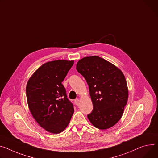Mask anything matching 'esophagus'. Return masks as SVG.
Returning a JSON list of instances; mask_svg holds the SVG:
<instances>
[{"label": "esophagus", "mask_w": 158, "mask_h": 158, "mask_svg": "<svg viewBox=\"0 0 158 158\" xmlns=\"http://www.w3.org/2000/svg\"><path fill=\"white\" fill-rule=\"evenodd\" d=\"M74 102H75L76 105H77V106H79V99H76V100H75Z\"/></svg>", "instance_id": "esophagus-1"}]
</instances>
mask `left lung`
Returning a JSON list of instances; mask_svg holds the SVG:
<instances>
[{
    "mask_svg": "<svg viewBox=\"0 0 158 158\" xmlns=\"http://www.w3.org/2000/svg\"><path fill=\"white\" fill-rule=\"evenodd\" d=\"M76 69L89 86L93 109L88 115V119L100 130L113 127L121 118L128 98L123 73L97 56L82 58L77 62Z\"/></svg>",
    "mask_w": 158,
    "mask_h": 158,
    "instance_id": "left-lung-1",
    "label": "left lung"
}]
</instances>
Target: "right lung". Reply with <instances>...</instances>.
I'll use <instances>...</instances> for the list:
<instances>
[{
	"label": "right lung",
	"instance_id": "obj_1",
	"mask_svg": "<svg viewBox=\"0 0 158 158\" xmlns=\"http://www.w3.org/2000/svg\"><path fill=\"white\" fill-rule=\"evenodd\" d=\"M73 61L58 60L46 63L30 77L26 87L28 106L42 128L59 133L68 126L74 112L61 84Z\"/></svg>",
	"mask_w": 158,
	"mask_h": 158
}]
</instances>
